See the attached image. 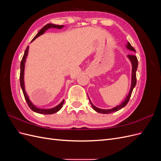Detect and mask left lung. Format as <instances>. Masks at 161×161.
Segmentation results:
<instances>
[{"label":"left lung","mask_w":161,"mask_h":161,"mask_svg":"<svg viewBox=\"0 0 161 161\" xmlns=\"http://www.w3.org/2000/svg\"><path fill=\"white\" fill-rule=\"evenodd\" d=\"M126 48H127L128 50H130V51H132L134 52H136V50L134 48L131 46V44L130 43V42H128L127 44L125 46ZM127 57L128 58V59L130 60L131 64V86H130V89L129 91V92L128 95L126 96V97L125 98V99L121 102V103L119 105H117L115 106V108H111V109H100L97 108L95 107L92 103L91 102V101L90 100L88 94H87V96L89 97V99L90 101V103L92 106V109H93L95 111L98 112V113L100 114H111V113H113V112H115V111H118L119 110H120L121 109H122L123 108L127 105V103H128V101L130 100V98L131 97V92H132V91L134 89V88L135 87L136 85V70H137L138 69V59L137 58L135 55H128Z\"/></svg>","instance_id":"obj_1"}]
</instances>
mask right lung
Here are the masks:
<instances>
[{
    "instance_id": "1",
    "label": "right lung",
    "mask_w": 161,
    "mask_h": 161,
    "mask_svg": "<svg viewBox=\"0 0 161 161\" xmlns=\"http://www.w3.org/2000/svg\"><path fill=\"white\" fill-rule=\"evenodd\" d=\"M64 25H55V24H52V23H48L47 25H46L44 27H43L42 28V30L37 33V35L34 37V38L31 40V42H33L34 40H36L37 37H38L39 36H42V34L44 33L47 30H49L50 28H56V29H62ZM28 52H29V46L27 47L26 50H25V53H24V55L23 56L22 60L21 62V65H20V85H21V87L22 89L23 92L24 97H25V99L27 101V105L30 107V108L34 112L37 114H53L56 113L57 111H58L59 110H60V109L62 108V107L64 103V99H63L60 103L58 104V105H56V107L53 108H50V109H42V108H39L37 107H36L35 105H33L32 102L31 101V100L29 98V97L27 94V92L25 91V82H24V72H25V62H26V58L27 57L28 55Z\"/></svg>"
}]
</instances>
